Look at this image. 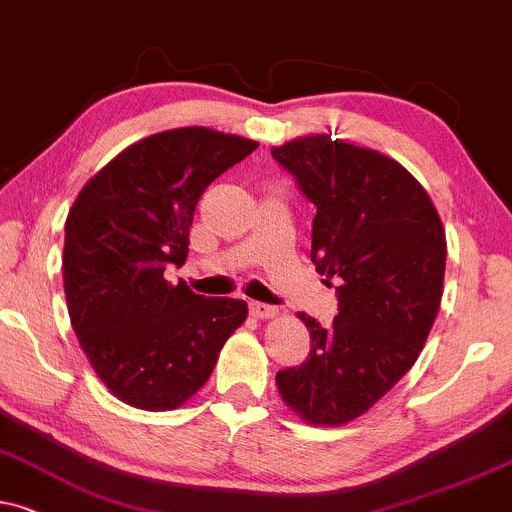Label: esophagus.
<instances>
[{
	"mask_svg": "<svg viewBox=\"0 0 512 512\" xmlns=\"http://www.w3.org/2000/svg\"><path fill=\"white\" fill-rule=\"evenodd\" d=\"M251 313L261 320H270V318H277V315H280V308L263 304V301H251Z\"/></svg>",
	"mask_w": 512,
	"mask_h": 512,
	"instance_id": "esophagus-1",
	"label": "esophagus"
}]
</instances>
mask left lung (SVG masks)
Listing matches in <instances>:
<instances>
[{"label": "left lung", "mask_w": 512, "mask_h": 512, "mask_svg": "<svg viewBox=\"0 0 512 512\" xmlns=\"http://www.w3.org/2000/svg\"><path fill=\"white\" fill-rule=\"evenodd\" d=\"M270 154L315 206L311 261L339 299L330 327L296 313L311 353L275 384L308 425L339 427L418 361L444 294L446 232L425 187L382 151L304 135Z\"/></svg>", "instance_id": "8db88e82"}]
</instances>
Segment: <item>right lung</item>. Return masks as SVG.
Returning <instances> with one entry per match:
<instances>
[{
    "label": "right lung",
    "mask_w": 512,
    "mask_h": 512,
    "mask_svg": "<svg viewBox=\"0 0 512 512\" xmlns=\"http://www.w3.org/2000/svg\"><path fill=\"white\" fill-rule=\"evenodd\" d=\"M258 147L211 128H175L130 144L80 189L66 218L63 289L87 361L116 399L173 410L204 387L244 323L242 299H206L168 266L187 258L204 189Z\"/></svg>",
    "instance_id": "add662e5"
}]
</instances>
